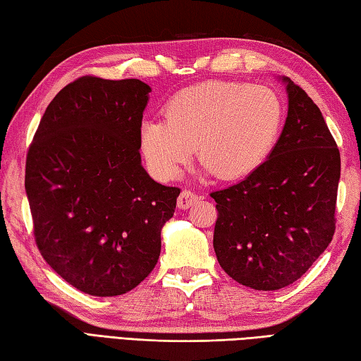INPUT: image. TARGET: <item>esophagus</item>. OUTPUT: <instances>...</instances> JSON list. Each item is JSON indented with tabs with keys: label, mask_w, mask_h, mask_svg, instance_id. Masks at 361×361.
Listing matches in <instances>:
<instances>
[{
	"label": "esophagus",
	"mask_w": 361,
	"mask_h": 361,
	"mask_svg": "<svg viewBox=\"0 0 361 361\" xmlns=\"http://www.w3.org/2000/svg\"><path fill=\"white\" fill-rule=\"evenodd\" d=\"M197 200H198V195L195 192H192V190H189V189H185V190H181V194L178 197V200H176V203H178V208L188 209Z\"/></svg>",
	"instance_id": "34e87169"
}]
</instances>
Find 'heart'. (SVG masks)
<instances>
[{"instance_id":"obj_1","label":"heart","mask_w":361,"mask_h":361,"mask_svg":"<svg viewBox=\"0 0 361 361\" xmlns=\"http://www.w3.org/2000/svg\"><path fill=\"white\" fill-rule=\"evenodd\" d=\"M283 104L267 85L209 80L175 94L164 121H144L140 147L150 172L172 180L192 158L221 180H235L262 166L278 141Z\"/></svg>"}]
</instances>
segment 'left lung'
Instances as JSON below:
<instances>
[{
  "mask_svg": "<svg viewBox=\"0 0 361 361\" xmlns=\"http://www.w3.org/2000/svg\"><path fill=\"white\" fill-rule=\"evenodd\" d=\"M288 111L265 163L234 186L216 190L214 251L245 287L279 290L298 281L335 233L340 150L317 104L282 78Z\"/></svg>",
  "mask_w": 361,
  "mask_h": 361,
  "instance_id": "8db88e82",
  "label": "left lung"
}]
</instances>
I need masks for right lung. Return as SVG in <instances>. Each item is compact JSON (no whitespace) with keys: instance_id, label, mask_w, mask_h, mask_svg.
Masks as SVG:
<instances>
[{"instance_id":"right-lung-1","label":"right lung","mask_w":361,"mask_h":361,"mask_svg":"<svg viewBox=\"0 0 361 361\" xmlns=\"http://www.w3.org/2000/svg\"><path fill=\"white\" fill-rule=\"evenodd\" d=\"M150 87L83 75L59 91L27 150L25 188L43 259L91 296H118L155 268L178 188L141 164Z\"/></svg>"}]
</instances>
